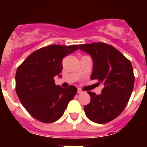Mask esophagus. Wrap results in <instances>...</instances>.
<instances>
[{
	"label": "esophagus",
	"instance_id": "1",
	"mask_svg": "<svg viewBox=\"0 0 147 147\" xmlns=\"http://www.w3.org/2000/svg\"><path fill=\"white\" fill-rule=\"evenodd\" d=\"M77 92H78V94H82L83 91L81 89H80V88H78V91H77Z\"/></svg>",
	"mask_w": 147,
	"mask_h": 147
}]
</instances>
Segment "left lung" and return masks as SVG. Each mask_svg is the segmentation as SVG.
<instances>
[{
    "label": "left lung",
    "mask_w": 147,
    "mask_h": 147,
    "mask_svg": "<svg viewBox=\"0 0 147 147\" xmlns=\"http://www.w3.org/2000/svg\"><path fill=\"white\" fill-rule=\"evenodd\" d=\"M80 49L92 57L91 80L104 86L102 94L88 91L90 102L84 106L86 116L98 123H106L120 115L133 90L135 76L130 61L113 46L104 42L80 45Z\"/></svg>",
    "instance_id": "obj_1"
}]
</instances>
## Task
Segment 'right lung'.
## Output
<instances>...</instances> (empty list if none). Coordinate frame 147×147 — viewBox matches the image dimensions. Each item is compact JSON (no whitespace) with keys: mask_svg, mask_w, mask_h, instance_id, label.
Here are the masks:
<instances>
[{"mask_svg":"<svg viewBox=\"0 0 147 147\" xmlns=\"http://www.w3.org/2000/svg\"><path fill=\"white\" fill-rule=\"evenodd\" d=\"M78 49L77 45L45 46L29 55L18 67L16 91L22 105L36 120L55 122L76 94V86L62 88L55 84L54 77L62 71L63 58Z\"/></svg>","mask_w":147,"mask_h":147,"instance_id":"1","label":"right lung"}]
</instances>
